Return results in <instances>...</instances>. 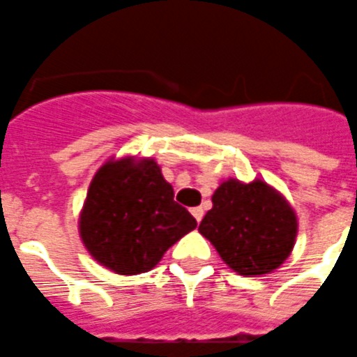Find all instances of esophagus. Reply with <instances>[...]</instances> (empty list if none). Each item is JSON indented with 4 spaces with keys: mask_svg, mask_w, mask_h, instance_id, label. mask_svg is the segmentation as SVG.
<instances>
[{
    "mask_svg": "<svg viewBox=\"0 0 357 357\" xmlns=\"http://www.w3.org/2000/svg\"><path fill=\"white\" fill-rule=\"evenodd\" d=\"M190 213H192V217H195L198 222L202 221V217H204V209L202 208H192V209H190Z\"/></svg>",
    "mask_w": 357,
    "mask_h": 357,
    "instance_id": "34e87169",
    "label": "esophagus"
}]
</instances>
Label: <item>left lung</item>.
<instances>
[{
	"label": "left lung",
	"instance_id": "left-lung-1",
	"mask_svg": "<svg viewBox=\"0 0 357 357\" xmlns=\"http://www.w3.org/2000/svg\"><path fill=\"white\" fill-rule=\"evenodd\" d=\"M211 202L213 208L198 230L234 271L264 275L287 260L298 221L287 200L268 183L228 179L215 190Z\"/></svg>",
	"mask_w": 357,
	"mask_h": 357
}]
</instances>
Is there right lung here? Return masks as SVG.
Instances as JSON below:
<instances>
[{"instance_id":"right-lung-1","label":"right lung","mask_w":357,"mask_h":357,"mask_svg":"<svg viewBox=\"0 0 357 357\" xmlns=\"http://www.w3.org/2000/svg\"><path fill=\"white\" fill-rule=\"evenodd\" d=\"M197 219L178 202L153 159L108 160L95 174L80 213L91 257L119 275L146 273Z\"/></svg>"}]
</instances>
